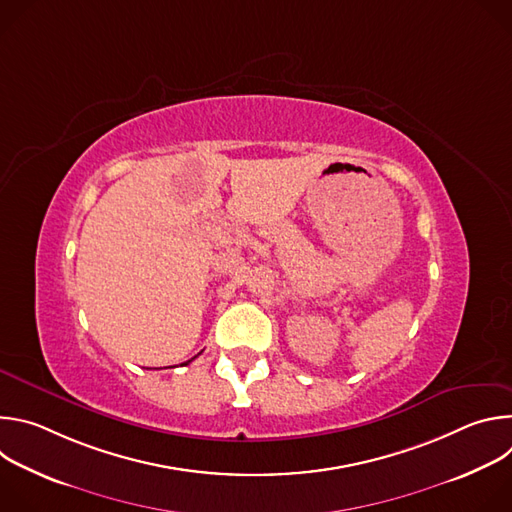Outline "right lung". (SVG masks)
<instances>
[{
    "instance_id": "right-lung-1",
    "label": "right lung",
    "mask_w": 512,
    "mask_h": 512,
    "mask_svg": "<svg viewBox=\"0 0 512 512\" xmlns=\"http://www.w3.org/2000/svg\"><path fill=\"white\" fill-rule=\"evenodd\" d=\"M188 362H190V360H188ZM188 362H184V364H188Z\"/></svg>"
}]
</instances>
